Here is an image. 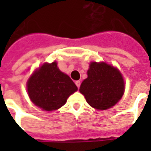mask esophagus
Segmentation results:
<instances>
[{
  "label": "esophagus",
  "instance_id": "34e87169",
  "mask_svg": "<svg viewBox=\"0 0 151 151\" xmlns=\"http://www.w3.org/2000/svg\"><path fill=\"white\" fill-rule=\"evenodd\" d=\"M75 84L76 86H78V88H79V87H80V86H81V82H80V81H76Z\"/></svg>",
  "mask_w": 151,
  "mask_h": 151
}]
</instances>
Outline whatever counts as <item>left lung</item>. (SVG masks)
Wrapping results in <instances>:
<instances>
[{
  "label": "left lung",
  "mask_w": 151,
  "mask_h": 151,
  "mask_svg": "<svg viewBox=\"0 0 151 151\" xmlns=\"http://www.w3.org/2000/svg\"><path fill=\"white\" fill-rule=\"evenodd\" d=\"M87 76L82 82L79 91L92 108L107 110L122 98L124 82L116 68L105 62H91Z\"/></svg>",
  "instance_id": "left-lung-1"
}]
</instances>
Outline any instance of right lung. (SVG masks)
<instances>
[{
    "label": "right lung",
    "instance_id": "obj_1",
    "mask_svg": "<svg viewBox=\"0 0 151 151\" xmlns=\"http://www.w3.org/2000/svg\"><path fill=\"white\" fill-rule=\"evenodd\" d=\"M27 88L32 103L48 111L61 108L78 90L72 79L58 69L56 61L44 63L36 69L28 79Z\"/></svg>",
    "mask_w": 151,
    "mask_h": 151
}]
</instances>
